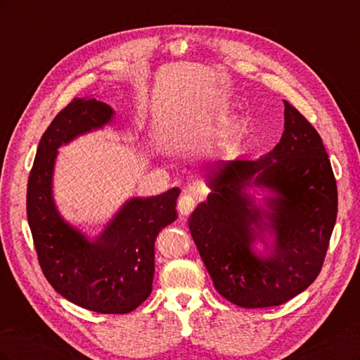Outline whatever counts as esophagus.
<instances>
[{"label":"esophagus","mask_w":360,"mask_h":360,"mask_svg":"<svg viewBox=\"0 0 360 360\" xmlns=\"http://www.w3.org/2000/svg\"><path fill=\"white\" fill-rule=\"evenodd\" d=\"M195 207V198L191 193H184L183 197L179 200V212L181 214H189Z\"/></svg>","instance_id":"obj_1"}]
</instances>
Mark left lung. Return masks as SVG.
Listing matches in <instances>:
<instances>
[{"label":"left lung","mask_w":360,"mask_h":360,"mask_svg":"<svg viewBox=\"0 0 360 360\" xmlns=\"http://www.w3.org/2000/svg\"><path fill=\"white\" fill-rule=\"evenodd\" d=\"M284 134L259 159L221 160L189 230L217 292L240 308L278 307L319 276L336 222L338 191L317 130L284 101ZM269 195L257 205L247 191ZM272 238L269 245L265 240ZM264 243V255L253 249Z\"/></svg>","instance_id":"1"}]
</instances>
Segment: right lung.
Segmentation results:
<instances>
[{
    "instance_id": "1",
    "label": "right lung",
    "mask_w": 360,
    "mask_h": 360,
    "mask_svg": "<svg viewBox=\"0 0 360 360\" xmlns=\"http://www.w3.org/2000/svg\"><path fill=\"white\" fill-rule=\"evenodd\" d=\"M112 118L110 105L76 97L52 120L30 172L27 216L39 264L53 290L85 309L127 314L150 296L155 242L162 228L177 219L180 189L127 200L94 238L64 219L52 192L58 148Z\"/></svg>"
}]
</instances>
